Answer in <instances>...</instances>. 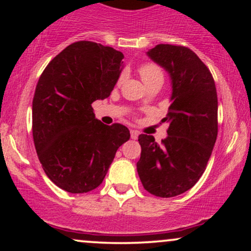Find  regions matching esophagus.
<instances>
[{"label": "esophagus", "mask_w": 251, "mask_h": 251, "mask_svg": "<svg viewBox=\"0 0 251 251\" xmlns=\"http://www.w3.org/2000/svg\"><path fill=\"white\" fill-rule=\"evenodd\" d=\"M129 133H131L132 139H137L138 135H139V132L135 131V129H131V131H129Z\"/></svg>", "instance_id": "34e87169"}]
</instances>
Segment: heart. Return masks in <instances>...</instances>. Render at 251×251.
<instances>
[{
  "instance_id": "obj_1",
  "label": "heart",
  "mask_w": 251,
  "mask_h": 251,
  "mask_svg": "<svg viewBox=\"0 0 251 251\" xmlns=\"http://www.w3.org/2000/svg\"><path fill=\"white\" fill-rule=\"evenodd\" d=\"M138 72H139L140 76H142L143 81L145 82V85H148V83L152 81H155V80L164 79L162 70H160V68L153 62L142 63V65L139 66V68H138ZM123 80H124V75H120L119 79H118V85H120Z\"/></svg>"
}]
</instances>
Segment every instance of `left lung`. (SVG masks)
<instances>
[{
	"instance_id": "left-lung-1",
	"label": "left lung",
	"mask_w": 251,
	"mask_h": 251,
	"mask_svg": "<svg viewBox=\"0 0 251 251\" xmlns=\"http://www.w3.org/2000/svg\"><path fill=\"white\" fill-rule=\"evenodd\" d=\"M148 55L170 73L172 103L162 144L152 135L138 138L137 171L146 191L170 198L191 189L205 171L218 132L217 92L211 72L190 48L157 45Z\"/></svg>"
}]
</instances>
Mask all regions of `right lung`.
I'll list each match as a JSON object with an SVG mask.
<instances>
[{"instance_id": "obj_1", "label": "right lung", "mask_w": 251, "mask_h": 251, "mask_svg": "<svg viewBox=\"0 0 251 251\" xmlns=\"http://www.w3.org/2000/svg\"><path fill=\"white\" fill-rule=\"evenodd\" d=\"M124 55L108 46L77 41L42 72L33 99V139L43 171L71 194L102 183L117 150L129 139L122 124L96 119L92 103L113 91Z\"/></svg>"}]
</instances>
